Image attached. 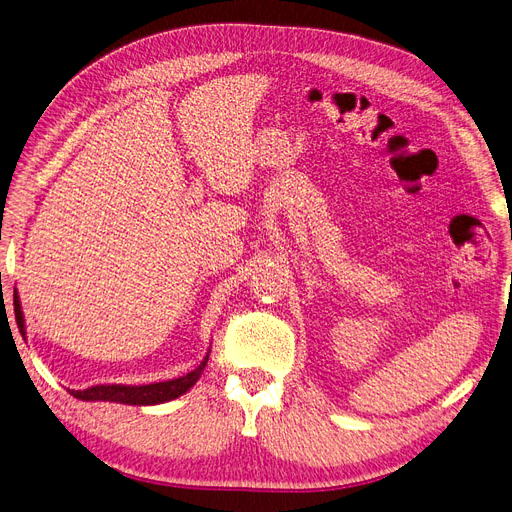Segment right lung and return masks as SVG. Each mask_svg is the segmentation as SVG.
Instances as JSON below:
<instances>
[{
	"label": "right lung",
	"instance_id": "add662e5",
	"mask_svg": "<svg viewBox=\"0 0 512 512\" xmlns=\"http://www.w3.org/2000/svg\"><path fill=\"white\" fill-rule=\"evenodd\" d=\"M16 323L20 333L24 335V319H22V310L20 304L16 302ZM208 356L200 362V367L196 371L187 373L185 377L179 379H170V381H160V383H150V385H95V387H87L83 392H75L72 389V396L79 400H104V402H120V404H160V402H168L175 400L181 394H185L187 389L200 379V375L206 369Z\"/></svg>",
	"mask_w": 512,
	"mask_h": 512
}]
</instances>
